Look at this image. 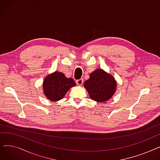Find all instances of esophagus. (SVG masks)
<instances>
[{
    "mask_svg": "<svg viewBox=\"0 0 160 160\" xmlns=\"http://www.w3.org/2000/svg\"><path fill=\"white\" fill-rule=\"evenodd\" d=\"M76 82H77V85L78 86H82V83H83V79L82 78H80L79 80H77V81H76Z\"/></svg>",
    "mask_w": 160,
    "mask_h": 160,
    "instance_id": "34e87169",
    "label": "esophagus"
}]
</instances>
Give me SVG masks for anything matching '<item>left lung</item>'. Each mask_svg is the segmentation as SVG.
<instances>
[{
    "mask_svg": "<svg viewBox=\"0 0 160 160\" xmlns=\"http://www.w3.org/2000/svg\"><path fill=\"white\" fill-rule=\"evenodd\" d=\"M83 86L92 100L101 103L112 97L116 91L117 83L113 76L98 69L90 74Z\"/></svg>",
    "mask_w": 160,
    "mask_h": 160,
    "instance_id": "8db88e82",
    "label": "left lung"
}]
</instances>
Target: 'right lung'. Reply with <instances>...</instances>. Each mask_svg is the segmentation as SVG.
<instances>
[{"mask_svg":"<svg viewBox=\"0 0 160 160\" xmlns=\"http://www.w3.org/2000/svg\"><path fill=\"white\" fill-rule=\"evenodd\" d=\"M75 86L76 83L72 78H67L63 73L55 71L45 78L43 93L50 100L56 102L63 98L69 89Z\"/></svg>","mask_w":160,"mask_h":160,"instance_id":"obj_1","label":"right lung"}]
</instances>
